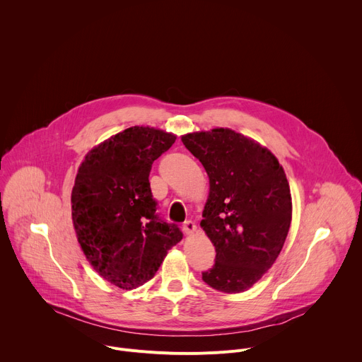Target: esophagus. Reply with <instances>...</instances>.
Here are the masks:
<instances>
[{
  "mask_svg": "<svg viewBox=\"0 0 362 362\" xmlns=\"http://www.w3.org/2000/svg\"><path fill=\"white\" fill-rule=\"evenodd\" d=\"M196 225H194V222H192V221H186L185 223H183V232L186 233V235H192V233H194L196 232Z\"/></svg>",
  "mask_w": 362,
  "mask_h": 362,
  "instance_id": "obj_1",
  "label": "esophagus"
}]
</instances>
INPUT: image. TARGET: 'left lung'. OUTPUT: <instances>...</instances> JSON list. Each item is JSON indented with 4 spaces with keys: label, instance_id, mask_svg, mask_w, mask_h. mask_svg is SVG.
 <instances>
[{
    "label": "left lung",
    "instance_id": "1",
    "mask_svg": "<svg viewBox=\"0 0 362 362\" xmlns=\"http://www.w3.org/2000/svg\"><path fill=\"white\" fill-rule=\"evenodd\" d=\"M182 141L209 176L200 226L216 257L202 279L225 293L247 291L274 265L291 226L284 168L267 147L230 129L187 133Z\"/></svg>",
    "mask_w": 362,
    "mask_h": 362
}]
</instances>
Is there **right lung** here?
<instances>
[{
	"label": "right lung",
	"instance_id": "1",
	"mask_svg": "<svg viewBox=\"0 0 362 362\" xmlns=\"http://www.w3.org/2000/svg\"><path fill=\"white\" fill-rule=\"evenodd\" d=\"M176 136L153 127H129L87 153L71 192L78 243L100 276L134 289L158 272L183 233L156 214L148 175Z\"/></svg>",
	"mask_w": 362,
	"mask_h": 362
}]
</instances>
